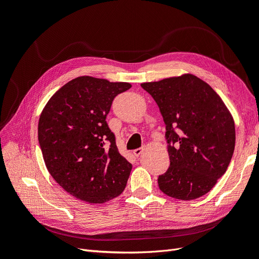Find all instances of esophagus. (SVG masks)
Returning <instances> with one entry per match:
<instances>
[{
  "mask_svg": "<svg viewBox=\"0 0 259 259\" xmlns=\"http://www.w3.org/2000/svg\"><path fill=\"white\" fill-rule=\"evenodd\" d=\"M143 152H144V148H138V149H135V150L133 151V153H134L135 156H139Z\"/></svg>",
  "mask_w": 259,
  "mask_h": 259,
  "instance_id": "1",
  "label": "esophagus"
}]
</instances>
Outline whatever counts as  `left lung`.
I'll use <instances>...</instances> for the list:
<instances>
[{"mask_svg": "<svg viewBox=\"0 0 259 259\" xmlns=\"http://www.w3.org/2000/svg\"><path fill=\"white\" fill-rule=\"evenodd\" d=\"M166 125L169 167L162 192L189 201L206 194L229 166L236 145L233 117L221 96L191 73L142 83Z\"/></svg>", "mask_w": 259, "mask_h": 259, "instance_id": "left-lung-1", "label": "left lung"}]
</instances>
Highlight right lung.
I'll use <instances>...</instances> for the list:
<instances>
[{"label":"right lung","instance_id":"right-lung-1","mask_svg":"<svg viewBox=\"0 0 259 259\" xmlns=\"http://www.w3.org/2000/svg\"><path fill=\"white\" fill-rule=\"evenodd\" d=\"M132 88L90 75L77 76L50 98L37 125L45 165L56 183L89 204L120 195L132 164L120 154L106 122L117 94Z\"/></svg>","mask_w":259,"mask_h":259}]
</instances>
